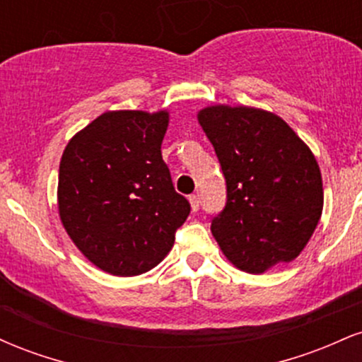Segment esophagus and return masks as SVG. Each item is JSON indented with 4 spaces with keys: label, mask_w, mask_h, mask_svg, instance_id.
<instances>
[{
    "label": "esophagus",
    "mask_w": 362,
    "mask_h": 362,
    "mask_svg": "<svg viewBox=\"0 0 362 362\" xmlns=\"http://www.w3.org/2000/svg\"><path fill=\"white\" fill-rule=\"evenodd\" d=\"M189 202H190V207H192V211H199V206H201V202H199V195H189Z\"/></svg>",
    "instance_id": "obj_1"
}]
</instances>
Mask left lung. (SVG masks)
<instances>
[{"mask_svg":"<svg viewBox=\"0 0 362 362\" xmlns=\"http://www.w3.org/2000/svg\"><path fill=\"white\" fill-rule=\"evenodd\" d=\"M197 120L226 178V206L211 231L228 260L248 274L293 262L322 218V173L286 120L255 107L211 105Z\"/></svg>","mask_w":362,"mask_h":362,"instance_id":"obj_1","label":"left lung"}]
</instances>
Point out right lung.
Here are the masks:
<instances>
[{
	"instance_id": "1",
	"label": "right lung",
	"mask_w": 362,
	"mask_h": 362,
	"mask_svg": "<svg viewBox=\"0 0 362 362\" xmlns=\"http://www.w3.org/2000/svg\"><path fill=\"white\" fill-rule=\"evenodd\" d=\"M168 119L167 110L105 112L62 153V226L78 250L112 276H139L156 267L190 213L161 158Z\"/></svg>"
}]
</instances>
